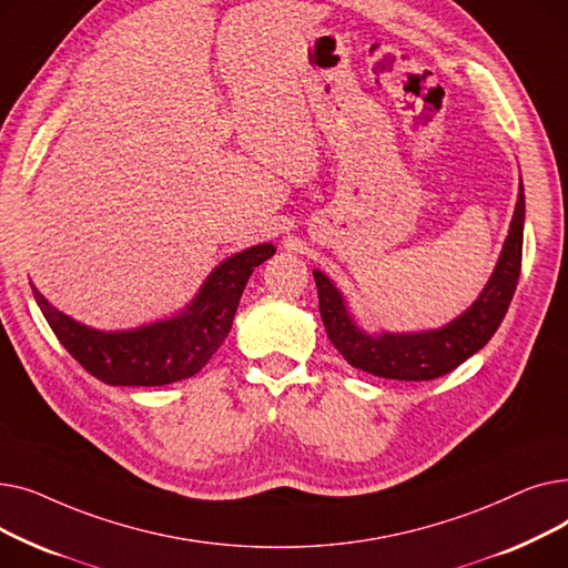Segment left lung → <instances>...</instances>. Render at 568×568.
<instances>
[{"label":"left lung","mask_w":568,"mask_h":568,"mask_svg":"<svg viewBox=\"0 0 568 568\" xmlns=\"http://www.w3.org/2000/svg\"><path fill=\"white\" fill-rule=\"evenodd\" d=\"M523 227L525 191L520 179L509 234L504 239L499 260L488 283L467 311L437 326V329L371 334L356 322L336 283L320 268H313L326 336L349 366L384 379L424 382L452 373L493 338L506 311H509L520 278Z\"/></svg>","instance_id":"1"}]
</instances>
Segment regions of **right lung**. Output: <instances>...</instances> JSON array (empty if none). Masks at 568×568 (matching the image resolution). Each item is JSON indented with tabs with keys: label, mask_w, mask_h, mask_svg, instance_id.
Masks as SVG:
<instances>
[{
	"label": "right lung",
	"mask_w": 568,
	"mask_h": 568,
	"mask_svg": "<svg viewBox=\"0 0 568 568\" xmlns=\"http://www.w3.org/2000/svg\"><path fill=\"white\" fill-rule=\"evenodd\" d=\"M274 244H257L225 257L179 313L133 329L103 332L57 311L32 283L50 329L73 359L112 386H163L193 377L212 359L232 329L242 292Z\"/></svg>",
	"instance_id": "1"
}]
</instances>
